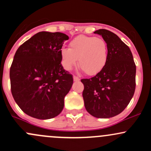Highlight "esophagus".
Here are the masks:
<instances>
[{
	"label": "esophagus",
	"instance_id": "1",
	"mask_svg": "<svg viewBox=\"0 0 151 151\" xmlns=\"http://www.w3.org/2000/svg\"><path fill=\"white\" fill-rule=\"evenodd\" d=\"M73 79H74V82H78V81L80 80V79L78 77H77V76H75V75H74V77H73Z\"/></svg>",
	"mask_w": 151,
	"mask_h": 151
}]
</instances>
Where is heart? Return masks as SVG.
Listing matches in <instances>:
<instances>
[{
  "label": "heart",
  "instance_id": "obj_1",
  "mask_svg": "<svg viewBox=\"0 0 151 151\" xmlns=\"http://www.w3.org/2000/svg\"><path fill=\"white\" fill-rule=\"evenodd\" d=\"M109 56V47L104 39L93 36L80 35L69 42V48L61 51V64L70 70L77 64L87 75H96L106 66Z\"/></svg>",
  "mask_w": 151,
  "mask_h": 151
}]
</instances>
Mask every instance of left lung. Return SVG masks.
Wrapping results in <instances>:
<instances>
[{
  "instance_id": "obj_1",
  "label": "left lung",
  "mask_w": 151,
  "mask_h": 151,
  "mask_svg": "<svg viewBox=\"0 0 151 151\" xmlns=\"http://www.w3.org/2000/svg\"><path fill=\"white\" fill-rule=\"evenodd\" d=\"M107 42L109 56L106 66L90 79H82L86 110L96 118L106 119L122 113L135 90L136 66L129 47L114 33L96 30Z\"/></svg>"
}]
</instances>
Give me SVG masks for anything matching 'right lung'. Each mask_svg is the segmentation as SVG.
Returning a JSON list of instances; mask_svg holds the SVG:
<instances>
[{
	"instance_id": "obj_1",
	"label": "right lung",
	"mask_w": 151,
	"mask_h": 151,
	"mask_svg": "<svg viewBox=\"0 0 151 151\" xmlns=\"http://www.w3.org/2000/svg\"><path fill=\"white\" fill-rule=\"evenodd\" d=\"M69 37L40 32L19 47L10 68L14 101L25 114L48 119L62 111L73 76L63 69L61 51Z\"/></svg>"
}]
</instances>
